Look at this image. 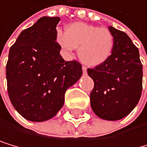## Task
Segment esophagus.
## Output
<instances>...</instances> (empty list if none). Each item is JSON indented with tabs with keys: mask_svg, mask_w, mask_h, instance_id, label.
<instances>
[{
	"mask_svg": "<svg viewBox=\"0 0 147 147\" xmlns=\"http://www.w3.org/2000/svg\"><path fill=\"white\" fill-rule=\"evenodd\" d=\"M82 69H83V73H84V74H86V70H87V68H86L85 66H83Z\"/></svg>",
	"mask_w": 147,
	"mask_h": 147,
	"instance_id": "obj_1",
	"label": "esophagus"
}]
</instances>
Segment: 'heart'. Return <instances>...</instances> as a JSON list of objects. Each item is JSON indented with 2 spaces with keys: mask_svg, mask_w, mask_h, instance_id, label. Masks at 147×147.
Returning <instances> with one entry per match:
<instances>
[{
  "mask_svg": "<svg viewBox=\"0 0 147 147\" xmlns=\"http://www.w3.org/2000/svg\"><path fill=\"white\" fill-rule=\"evenodd\" d=\"M56 41L63 51L71 54L78 48V56L89 66H98L108 60L114 51L115 37L106 28L74 22L59 32Z\"/></svg>",
  "mask_w": 147,
  "mask_h": 147,
  "instance_id": "1",
  "label": "heart"
}]
</instances>
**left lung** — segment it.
Instances as JSON below:
<instances>
[{
  "mask_svg": "<svg viewBox=\"0 0 147 147\" xmlns=\"http://www.w3.org/2000/svg\"><path fill=\"white\" fill-rule=\"evenodd\" d=\"M115 37L111 57L94 68H88L94 86L91 107L102 119L115 121L129 115L142 94L143 66L139 51L125 32L110 26Z\"/></svg>",
  "mask_w": 147,
  "mask_h": 147,
  "instance_id": "left-lung-1",
  "label": "left lung"
}]
</instances>
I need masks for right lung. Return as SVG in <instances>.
Instances as JSON below:
<instances>
[{"label": "right lung", "mask_w": 147, "mask_h": 147, "mask_svg": "<svg viewBox=\"0 0 147 147\" xmlns=\"http://www.w3.org/2000/svg\"><path fill=\"white\" fill-rule=\"evenodd\" d=\"M59 17H42L12 44L6 64L7 90L25 119L42 122L62 108L66 90L82 76V64L64 61L56 42Z\"/></svg>", "instance_id": "add662e5"}]
</instances>
